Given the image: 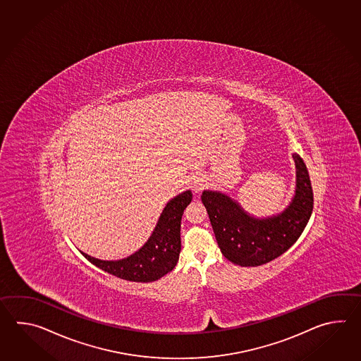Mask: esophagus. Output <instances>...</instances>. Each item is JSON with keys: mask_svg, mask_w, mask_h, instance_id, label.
<instances>
[{"mask_svg": "<svg viewBox=\"0 0 361 361\" xmlns=\"http://www.w3.org/2000/svg\"><path fill=\"white\" fill-rule=\"evenodd\" d=\"M191 188L193 191L197 192L201 191V190H204V187H205V180H204V178L201 177H193L191 179Z\"/></svg>", "mask_w": 361, "mask_h": 361, "instance_id": "34e87169", "label": "esophagus"}]
</instances>
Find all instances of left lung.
<instances>
[{
    "instance_id": "left-lung-1",
    "label": "left lung",
    "mask_w": 361,
    "mask_h": 361,
    "mask_svg": "<svg viewBox=\"0 0 361 361\" xmlns=\"http://www.w3.org/2000/svg\"><path fill=\"white\" fill-rule=\"evenodd\" d=\"M297 168V190L292 204L281 214L255 219L236 201L221 192L204 191L207 207L221 252L228 261L243 267H257L274 261L298 240L314 207V192L306 165L293 154Z\"/></svg>"
}]
</instances>
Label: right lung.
Returning a JSON list of instances; mask_svg holds the SVG:
<instances>
[{"instance_id": "add662e5", "label": "right lung", "mask_w": 361, "mask_h": 361, "mask_svg": "<svg viewBox=\"0 0 361 361\" xmlns=\"http://www.w3.org/2000/svg\"><path fill=\"white\" fill-rule=\"evenodd\" d=\"M192 192L185 191L168 202L154 233L138 252L121 261H100L82 253L87 261L114 276L135 283H151L177 266L180 253V221L191 202Z\"/></svg>"}]
</instances>
